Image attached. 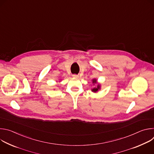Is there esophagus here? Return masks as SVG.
<instances>
[{
	"mask_svg": "<svg viewBox=\"0 0 154 154\" xmlns=\"http://www.w3.org/2000/svg\"><path fill=\"white\" fill-rule=\"evenodd\" d=\"M72 77H73V78H78V77H79V75H75V74H74V75H72Z\"/></svg>",
	"mask_w": 154,
	"mask_h": 154,
	"instance_id": "34e87169",
	"label": "esophagus"
}]
</instances>
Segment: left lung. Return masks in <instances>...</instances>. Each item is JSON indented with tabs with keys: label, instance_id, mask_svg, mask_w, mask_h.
I'll return each instance as SVG.
<instances>
[{
	"label": "left lung",
	"instance_id": "left-lung-1",
	"mask_svg": "<svg viewBox=\"0 0 154 154\" xmlns=\"http://www.w3.org/2000/svg\"><path fill=\"white\" fill-rule=\"evenodd\" d=\"M92 83H93L94 85V84H96V83H97V79H93V80H92ZM100 90V85L99 83H98L96 86H95V87L93 88H91V91L93 92V93H97V92H98L99 90Z\"/></svg>",
	"mask_w": 154,
	"mask_h": 154
}]
</instances>
